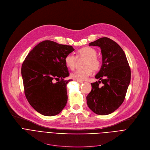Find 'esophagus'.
<instances>
[{"instance_id": "1", "label": "esophagus", "mask_w": 150, "mask_h": 150, "mask_svg": "<svg viewBox=\"0 0 150 150\" xmlns=\"http://www.w3.org/2000/svg\"><path fill=\"white\" fill-rule=\"evenodd\" d=\"M76 81L78 82V83H83L82 81H80V80H76Z\"/></svg>"}]
</instances>
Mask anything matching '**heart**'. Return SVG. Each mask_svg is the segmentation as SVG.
Instances as JSON below:
<instances>
[{
  "instance_id": "b5f03b06",
  "label": "heart",
  "mask_w": 150,
  "mask_h": 150,
  "mask_svg": "<svg viewBox=\"0 0 150 150\" xmlns=\"http://www.w3.org/2000/svg\"><path fill=\"white\" fill-rule=\"evenodd\" d=\"M97 52L96 49L90 47H84L76 52V57L72 54L66 55L64 58L66 66L70 69H74L78 59L84 58L86 61L84 69L76 70L71 74V77L76 80H85L92 74L93 70H98L101 66V61L97 57Z\"/></svg>"
}]
</instances>
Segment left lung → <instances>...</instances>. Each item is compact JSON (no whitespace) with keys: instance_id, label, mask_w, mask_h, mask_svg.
Wrapping results in <instances>:
<instances>
[{"instance_id":"left-lung-1","label":"left lung","mask_w":150,"mask_h":150,"mask_svg":"<svg viewBox=\"0 0 150 150\" xmlns=\"http://www.w3.org/2000/svg\"><path fill=\"white\" fill-rule=\"evenodd\" d=\"M101 49L102 65L91 83L92 90L86 97L87 104L98 115L111 114L123 103L130 83L131 69L125 52L112 39L101 38L89 43ZM104 85L100 86L101 83Z\"/></svg>"}]
</instances>
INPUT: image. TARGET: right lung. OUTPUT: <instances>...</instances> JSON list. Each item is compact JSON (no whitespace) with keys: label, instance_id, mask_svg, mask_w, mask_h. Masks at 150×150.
I'll use <instances>...</instances> for the list:
<instances>
[{"label":"right lung","instance_id":"right-lung-1","mask_svg":"<svg viewBox=\"0 0 150 150\" xmlns=\"http://www.w3.org/2000/svg\"><path fill=\"white\" fill-rule=\"evenodd\" d=\"M74 50L72 46L44 41L30 52L23 62L21 74L25 97L41 114L56 115L66 106L67 84L72 80H64L69 75L64 58Z\"/></svg>","mask_w":150,"mask_h":150}]
</instances>
